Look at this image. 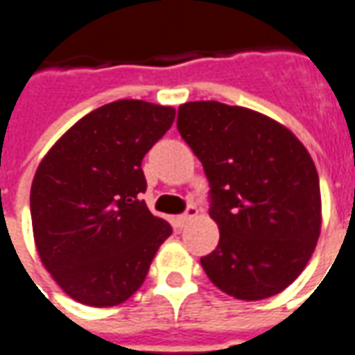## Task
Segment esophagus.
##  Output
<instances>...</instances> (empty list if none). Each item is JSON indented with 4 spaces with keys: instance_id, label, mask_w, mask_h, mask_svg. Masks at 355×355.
Here are the masks:
<instances>
[{
    "instance_id": "1",
    "label": "esophagus",
    "mask_w": 355,
    "mask_h": 355,
    "mask_svg": "<svg viewBox=\"0 0 355 355\" xmlns=\"http://www.w3.org/2000/svg\"><path fill=\"white\" fill-rule=\"evenodd\" d=\"M199 214V210H197V207H187V210H185V214H182V216H178V222H180V226H185V224H189L195 216Z\"/></svg>"
}]
</instances>
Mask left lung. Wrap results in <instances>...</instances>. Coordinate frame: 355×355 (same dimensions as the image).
<instances>
[{
    "label": "left lung",
    "instance_id": "8db88e82",
    "mask_svg": "<svg viewBox=\"0 0 355 355\" xmlns=\"http://www.w3.org/2000/svg\"><path fill=\"white\" fill-rule=\"evenodd\" d=\"M178 129L210 183L220 241L201 265L224 294L259 302L302 275L321 234L311 154L272 117L216 100L180 106Z\"/></svg>",
    "mask_w": 355,
    "mask_h": 355
}]
</instances>
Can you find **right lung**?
Segmentation results:
<instances>
[{
	"instance_id": "obj_1",
	"label": "right lung",
	"mask_w": 355,
	"mask_h": 355,
	"mask_svg": "<svg viewBox=\"0 0 355 355\" xmlns=\"http://www.w3.org/2000/svg\"><path fill=\"white\" fill-rule=\"evenodd\" d=\"M175 110L116 100L80 117L38 164L31 187L36 251L65 294L89 307L123 304L145 282L172 228L141 193V162Z\"/></svg>"
}]
</instances>
